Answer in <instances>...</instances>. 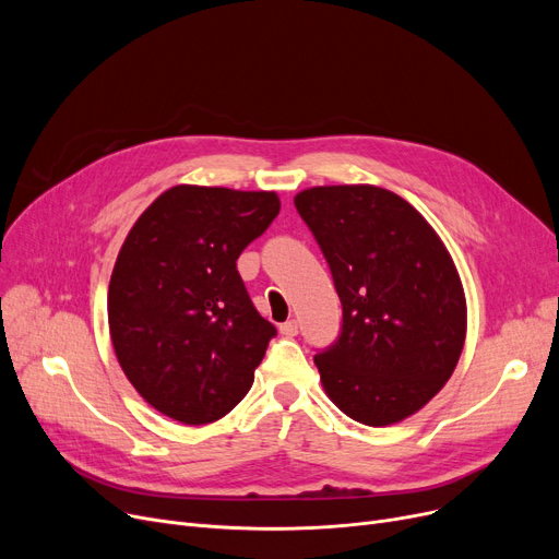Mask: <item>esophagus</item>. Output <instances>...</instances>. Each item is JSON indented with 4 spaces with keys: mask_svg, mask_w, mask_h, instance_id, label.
I'll return each mask as SVG.
<instances>
[{
    "mask_svg": "<svg viewBox=\"0 0 559 559\" xmlns=\"http://www.w3.org/2000/svg\"><path fill=\"white\" fill-rule=\"evenodd\" d=\"M278 331H281V335H285V337H295V335H299V321H297V319H287L285 324L278 326Z\"/></svg>",
    "mask_w": 559,
    "mask_h": 559,
    "instance_id": "obj_1",
    "label": "esophagus"
}]
</instances>
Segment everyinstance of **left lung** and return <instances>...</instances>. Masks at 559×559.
<instances>
[{
  "instance_id": "1",
  "label": "left lung",
  "mask_w": 559,
  "mask_h": 559,
  "mask_svg": "<svg viewBox=\"0 0 559 559\" xmlns=\"http://www.w3.org/2000/svg\"><path fill=\"white\" fill-rule=\"evenodd\" d=\"M324 253L342 331L314 356L329 399L365 426L415 415L451 378L466 335V301L451 253L399 194L321 186L295 197Z\"/></svg>"
}]
</instances>
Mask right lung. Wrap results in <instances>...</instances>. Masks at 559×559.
<instances>
[{
	"instance_id": "right-lung-1",
	"label": "right lung",
	"mask_w": 559,
	"mask_h": 559,
	"mask_svg": "<svg viewBox=\"0 0 559 559\" xmlns=\"http://www.w3.org/2000/svg\"><path fill=\"white\" fill-rule=\"evenodd\" d=\"M278 211L276 192L174 186L129 230L108 285V329L131 385L165 417L211 424L251 390L276 329L235 262Z\"/></svg>"
}]
</instances>
